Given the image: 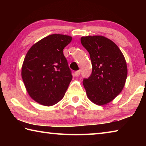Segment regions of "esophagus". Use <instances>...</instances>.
<instances>
[{
  "mask_svg": "<svg viewBox=\"0 0 146 146\" xmlns=\"http://www.w3.org/2000/svg\"><path fill=\"white\" fill-rule=\"evenodd\" d=\"M80 71L78 70V71H76L75 72V76H78L79 75H80Z\"/></svg>",
  "mask_w": 146,
  "mask_h": 146,
  "instance_id": "obj_1",
  "label": "esophagus"
}]
</instances>
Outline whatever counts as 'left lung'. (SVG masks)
I'll return each instance as SVG.
<instances>
[{
    "mask_svg": "<svg viewBox=\"0 0 146 146\" xmlns=\"http://www.w3.org/2000/svg\"><path fill=\"white\" fill-rule=\"evenodd\" d=\"M90 55L92 73L83 84L89 99L98 106L111 102L124 87L127 75L125 59L119 48L103 36L80 39Z\"/></svg>",
    "mask_w": 146,
    "mask_h": 146,
    "instance_id": "1",
    "label": "left lung"
}]
</instances>
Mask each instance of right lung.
<instances>
[{"mask_svg": "<svg viewBox=\"0 0 146 146\" xmlns=\"http://www.w3.org/2000/svg\"><path fill=\"white\" fill-rule=\"evenodd\" d=\"M72 37L50 35L31 47L24 60L22 78L31 98L40 104L53 106L62 99L72 80L63 49Z\"/></svg>", "mask_w": 146, "mask_h": 146, "instance_id": "right-lung-1", "label": "right lung"}]
</instances>
